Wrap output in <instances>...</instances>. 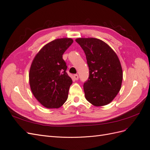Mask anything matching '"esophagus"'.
Segmentation results:
<instances>
[{
  "mask_svg": "<svg viewBox=\"0 0 150 150\" xmlns=\"http://www.w3.org/2000/svg\"><path fill=\"white\" fill-rule=\"evenodd\" d=\"M74 79H75L76 80H78L79 76H78V74H74Z\"/></svg>",
  "mask_w": 150,
  "mask_h": 150,
  "instance_id": "obj_1",
  "label": "esophagus"
}]
</instances>
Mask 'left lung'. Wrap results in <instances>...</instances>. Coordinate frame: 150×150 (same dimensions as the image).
I'll return each mask as SVG.
<instances>
[{
    "label": "left lung",
    "instance_id": "obj_1",
    "mask_svg": "<svg viewBox=\"0 0 150 150\" xmlns=\"http://www.w3.org/2000/svg\"><path fill=\"white\" fill-rule=\"evenodd\" d=\"M86 54L89 69L84 83L85 98L95 106L110 103L119 93L122 71L115 52L103 40L96 38L76 39Z\"/></svg>",
    "mask_w": 150,
    "mask_h": 150
}]
</instances>
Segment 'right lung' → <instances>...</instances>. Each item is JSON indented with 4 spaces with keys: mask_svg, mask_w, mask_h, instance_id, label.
<instances>
[{
    "mask_svg": "<svg viewBox=\"0 0 150 150\" xmlns=\"http://www.w3.org/2000/svg\"><path fill=\"white\" fill-rule=\"evenodd\" d=\"M73 42L71 38L49 42L36 54L29 71V84L37 100L47 108H58L67 100L72 81L62 55Z\"/></svg>",
    "mask_w": 150,
    "mask_h": 150,
    "instance_id": "add662e5",
    "label": "right lung"
}]
</instances>
